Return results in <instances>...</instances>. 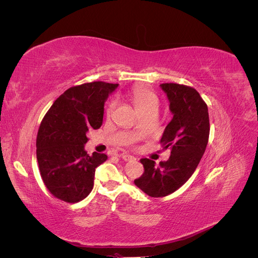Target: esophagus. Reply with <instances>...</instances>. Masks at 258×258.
I'll list each match as a JSON object with an SVG mask.
<instances>
[{
  "instance_id": "34e87169",
  "label": "esophagus",
  "mask_w": 258,
  "mask_h": 258,
  "mask_svg": "<svg viewBox=\"0 0 258 258\" xmlns=\"http://www.w3.org/2000/svg\"><path fill=\"white\" fill-rule=\"evenodd\" d=\"M121 157H122V159H123L124 161L136 160V159H137L136 157H134V156H131V155H129V154H122V155H121Z\"/></svg>"
}]
</instances>
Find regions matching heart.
<instances>
[{
	"mask_svg": "<svg viewBox=\"0 0 258 258\" xmlns=\"http://www.w3.org/2000/svg\"><path fill=\"white\" fill-rule=\"evenodd\" d=\"M130 99L134 103L135 107L138 110V112L141 115L150 114V113H157L159 100L158 97L156 96V93L151 91L150 89L144 87H136L131 90L130 92ZM115 107V102L111 101L107 104L105 113L107 116H110Z\"/></svg>",
	"mask_w": 258,
	"mask_h": 258,
	"instance_id": "obj_1",
	"label": "heart"
}]
</instances>
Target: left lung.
I'll use <instances>...</instances> for the list:
<instances>
[{"instance_id": "1", "label": "left lung", "mask_w": 258, "mask_h": 258, "mask_svg": "<svg viewBox=\"0 0 258 258\" xmlns=\"http://www.w3.org/2000/svg\"><path fill=\"white\" fill-rule=\"evenodd\" d=\"M170 101L173 114L160 140L161 147L169 148L167 161L142 158L143 174L135 184L151 197H165L187 182L198 167L209 141L208 105L199 92L189 86L176 83L160 85Z\"/></svg>"}]
</instances>
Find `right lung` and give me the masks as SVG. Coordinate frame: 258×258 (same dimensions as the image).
<instances>
[{
  "label": "right lung",
  "mask_w": 258,
  "mask_h": 258,
  "mask_svg": "<svg viewBox=\"0 0 258 258\" xmlns=\"http://www.w3.org/2000/svg\"><path fill=\"white\" fill-rule=\"evenodd\" d=\"M118 84L91 82L73 86L54 101L38 128L36 159L46 188L54 198L76 204L93 187L96 168L107 156L84 150L87 134L103 121L104 103Z\"/></svg>",
  "instance_id": "1"
}]
</instances>
